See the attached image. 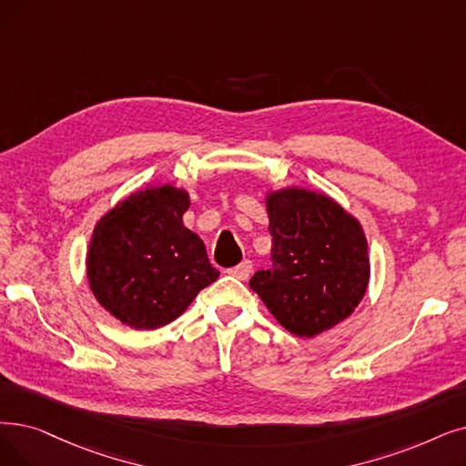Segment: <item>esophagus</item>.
<instances>
[{"label": "esophagus", "mask_w": 466, "mask_h": 466, "mask_svg": "<svg viewBox=\"0 0 466 466\" xmlns=\"http://www.w3.org/2000/svg\"><path fill=\"white\" fill-rule=\"evenodd\" d=\"M251 270H253V262L251 260H241L238 267L228 270V274H232L234 278H238L241 281H246L251 276Z\"/></svg>", "instance_id": "obj_1"}]
</instances>
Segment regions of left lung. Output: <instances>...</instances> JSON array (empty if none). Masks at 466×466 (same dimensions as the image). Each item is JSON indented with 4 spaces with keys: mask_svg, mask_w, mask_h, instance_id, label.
I'll use <instances>...</instances> for the list:
<instances>
[{
    "mask_svg": "<svg viewBox=\"0 0 466 466\" xmlns=\"http://www.w3.org/2000/svg\"><path fill=\"white\" fill-rule=\"evenodd\" d=\"M272 267L249 286L279 326L312 339L345 321L370 286L368 238L360 220L323 192L268 190Z\"/></svg>",
    "mask_w": 466,
    "mask_h": 466,
    "instance_id": "1",
    "label": "left lung"
}]
</instances>
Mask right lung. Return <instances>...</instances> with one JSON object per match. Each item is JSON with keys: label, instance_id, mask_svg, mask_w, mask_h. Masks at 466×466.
Instances as JSON below:
<instances>
[{"label": "right lung", "instance_id": "1", "mask_svg": "<svg viewBox=\"0 0 466 466\" xmlns=\"http://www.w3.org/2000/svg\"><path fill=\"white\" fill-rule=\"evenodd\" d=\"M188 208L185 188L148 185L95 225L86 258L89 289L124 326H167L218 278L204 241L185 227Z\"/></svg>", "mask_w": 466, "mask_h": 466}]
</instances>
